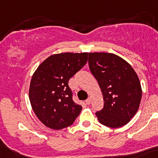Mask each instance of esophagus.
<instances>
[{
	"label": "esophagus",
	"instance_id": "34e87169",
	"mask_svg": "<svg viewBox=\"0 0 158 158\" xmlns=\"http://www.w3.org/2000/svg\"><path fill=\"white\" fill-rule=\"evenodd\" d=\"M91 101H92V100H91V98H88V99L85 101L86 104H87V105H89V104H91Z\"/></svg>",
	"mask_w": 158,
	"mask_h": 158
}]
</instances>
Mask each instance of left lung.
<instances>
[{"instance_id":"obj_1","label":"left lung","mask_w":158,"mask_h":158,"mask_svg":"<svg viewBox=\"0 0 158 158\" xmlns=\"http://www.w3.org/2000/svg\"><path fill=\"white\" fill-rule=\"evenodd\" d=\"M88 64L98 82L103 109L96 113L101 124L111 128L126 125L138 111L142 88L136 72L123 58L108 52H88Z\"/></svg>"}]
</instances>
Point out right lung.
Masks as SVG:
<instances>
[{"instance_id": "1", "label": "right lung", "mask_w": 158, "mask_h": 158, "mask_svg": "<svg viewBox=\"0 0 158 158\" xmlns=\"http://www.w3.org/2000/svg\"><path fill=\"white\" fill-rule=\"evenodd\" d=\"M88 52H61L42 61L31 79L29 99L44 125L61 130L72 125L81 112L68 86L69 79L88 61Z\"/></svg>"}]
</instances>
